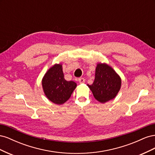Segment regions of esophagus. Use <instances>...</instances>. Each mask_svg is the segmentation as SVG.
Here are the masks:
<instances>
[{
    "label": "esophagus",
    "instance_id": "obj_1",
    "mask_svg": "<svg viewBox=\"0 0 155 155\" xmlns=\"http://www.w3.org/2000/svg\"><path fill=\"white\" fill-rule=\"evenodd\" d=\"M78 81L79 82V83H85V79L83 78H78Z\"/></svg>",
    "mask_w": 155,
    "mask_h": 155
}]
</instances>
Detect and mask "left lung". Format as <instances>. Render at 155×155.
I'll return each mask as SVG.
<instances>
[{"label":"left lung","mask_w":155,"mask_h":155,"mask_svg":"<svg viewBox=\"0 0 155 155\" xmlns=\"http://www.w3.org/2000/svg\"><path fill=\"white\" fill-rule=\"evenodd\" d=\"M88 87L96 99L104 104L116 97L121 87V79L109 65L100 63L96 68L94 81Z\"/></svg>","instance_id":"1"}]
</instances>
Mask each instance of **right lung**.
<instances>
[{
  "instance_id": "1",
  "label": "right lung",
  "mask_w": 155,
  "mask_h": 155,
  "mask_svg": "<svg viewBox=\"0 0 155 155\" xmlns=\"http://www.w3.org/2000/svg\"><path fill=\"white\" fill-rule=\"evenodd\" d=\"M42 85L45 95L53 103L61 105L66 102L76 87V83L66 81L61 64H55L45 75Z\"/></svg>"
}]
</instances>
